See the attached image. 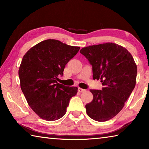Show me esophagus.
Masks as SVG:
<instances>
[{
    "instance_id": "obj_1",
    "label": "esophagus",
    "mask_w": 149,
    "mask_h": 149,
    "mask_svg": "<svg viewBox=\"0 0 149 149\" xmlns=\"http://www.w3.org/2000/svg\"><path fill=\"white\" fill-rule=\"evenodd\" d=\"M85 91V89H82V88H80V87L78 88V91L80 92V93H83V92H84Z\"/></svg>"
}]
</instances>
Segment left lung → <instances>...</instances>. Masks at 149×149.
<instances>
[{"label":"left lung","mask_w":149,"mask_h":149,"mask_svg":"<svg viewBox=\"0 0 149 149\" xmlns=\"http://www.w3.org/2000/svg\"><path fill=\"white\" fill-rule=\"evenodd\" d=\"M80 52L93 66V79H100L102 90L91 89L93 99L85 105L87 115L98 122H106L116 116L136 84L137 69L132 55L116 43L92 45Z\"/></svg>","instance_id":"8db88e82"}]
</instances>
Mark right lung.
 Segmentation results:
<instances>
[{
    "label": "right lung",
    "mask_w": 149,
    "mask_h": 149,
    "mask_svg": "<svg viewBox=\"0 0 149 149\" xmlns=\"http://www.w3.org/2000/svg\"><path fill=\"white\" fill-rule=\"evenodd\" d=\"M79 49L47 39L31 47L22 58L20 87L30 108L42 119L54 121L64 116L70 100L77 94V87L64 86L57 79Z\"/></svg>",
    "instance_id": "add662e5"
}]
</instances>
